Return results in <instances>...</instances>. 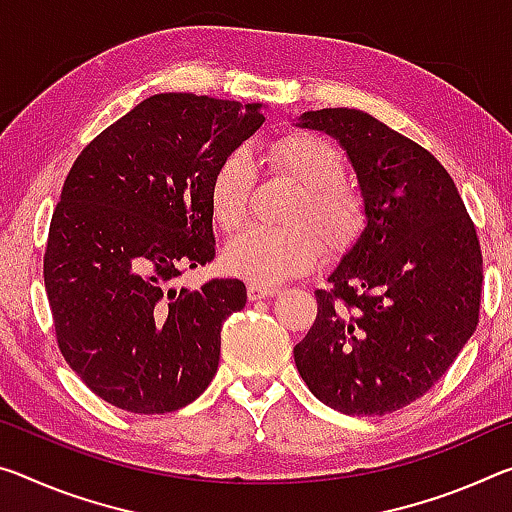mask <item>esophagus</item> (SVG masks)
Here are the masks:
<instances>
[{
  "instance_id": "esophagus-1",
  "label": "esophagus",
  "mask_w": 512,
  "mask_h": 512,
  "mask_svg": "<svg viewBox=\"0 0 512 512\" xmlns=\"http://www.w3.org/2000/svg\"><path fill=\"white\" fill-rule=\"evenodd\" d=\"M275 294H280L278 287L262 285V282H250V285H248V298L250 300H264V298H271Z\"/></svg>"
}]
</instances>
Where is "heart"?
Here are the masks:
<instances>
[{
    "label": "heart",
    "instance_id": "heart-1",
    "mask_svg": "<svg viewBox=\"0 0 512 512\" xmlns=\"http://www.w3.org/2000/svg\"><path fill=\"white\" fill-rule=\"evenodd\" d=\"M262 161L275 175L303 186L289 230L248 227L223 253L225 269L234 275L275 285L307 273L321 250H344L360 237L367 223L362 196L346 186V161L335 143L312 132H289L266 145ZM257 184V166L248 152H230L209 180V209L223 232L246 223Z\"/></svg>",
    "mask_w": 512,
    "mask_h": 512
}]
</instances>
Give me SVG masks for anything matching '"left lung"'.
I'll return each instance as SVG.
<instances>
[{
  "label": "left lung",
  "instance_id": "obj_1",
  "mask_svg": "<svg viewBox=\"0 0 512 512\" xmlns=\"http://www.w3.org/2000/svg\"><path fill=\"white\" fill-rule=\"evenodd\" d=\"M298 125L344 145L367 227L314 291L296 367L330 408L387 415L424 396L474 335L481 243L451 175L419 143L358 109L307 111Z\"/></svg>",
  "mask_w": 512,
  "mask_h": 512
}]
</instances>
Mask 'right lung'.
Here are the masks:
<instances>
[{
	"mask_svg": "<svg viewBox=\"0 0 512 512\" xmlns=\"http://www.w3.org/2000/svg\"><path fill=\"white\" fill-rule=\"evenodd\" d=\"M262 104L161 93L81 150L47 234L54 335L93 394L134 415L180 410L212 383L246 285L177 289L216 257L209 180L264 123Z\"/></svg>",
	"mask_w": 512,
	"mask_h": 512,
	"instance_id": "right-lung-1",
	"label": "right lung"
}]
</instances>
